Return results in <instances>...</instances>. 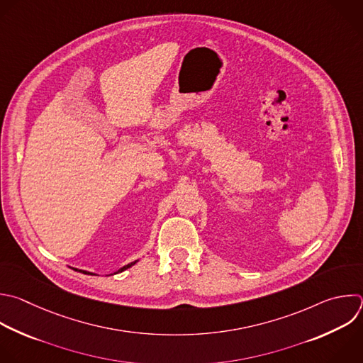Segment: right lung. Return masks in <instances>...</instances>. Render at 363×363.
Wrapping results in <instances>:
<instances>
[{"instance_id":"obj_1","label":"right lung","mask_w":363,"mask_h":363,"mask_svg":"<svg viewBox=\"0 0 363 363\" xmlns=\"http://www.w3.org/2000/svg\"><path fill=\"white\" fill-rule=\"evenodd\" d=\"M138 261H134V262H131V264H128V265H125V267H123V268H119L116 272H113V275L115 274H119V272H124L125 269H128V268H131L133 265H135ZM75 271H78V269H75ZM79 272H82V274H85V275H96V274H92V272H88V271H82V269H79Z\"/></svg>"}]
</instances>
